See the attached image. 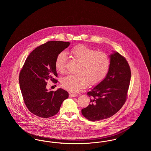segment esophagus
<instances>
[{
	"mask_svg": "<svg viewBox=\"0 0 151 151\" xmlns=\"http://www.w3.org/2000/svg\"><path fill=\"white\" fill-rule=\"evenodd\" d=\"M69 96H70V97H75L77 96V94L75 93H70L69 94Z\"/></svg>",
	"mask_w": 151,
	"mask_h": 151,
	"instance_id": "obj_1",
	"label": "esophagus"
}]
</instances>
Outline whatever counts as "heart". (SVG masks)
<instances>
[{
    "label": "heart",
    "instance_id": "b5f03b06",
    "mask_svg": "<svg viewBox=\"0 0 151 151\" xmlns=\"http://www.w3.org/2000/svg\"><path fill=\"white\" fill-rule=\"evenodd\" d=\"M70 54L74 61L79 62L76 74H68L62 78L60 84L64 88L77 92L80 89L90 85H96L100 83L107 74L110 65V58L103 51L79 45L70 51ZM67 56L64 51L58 54L55 67L60 73L66 71Z\"/></svg>",
    "mask_w": 151,
    "mask_h": 151
}]
</instances>
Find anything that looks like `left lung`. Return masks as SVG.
<instances>
[{
	"label": "left lung",
	"mask_w": 151,
	"mask_h": 151,
	"mask_svg": "<svg viewBox=\"0 0 151 151\" xmlns=\"http://www.w3.org/2000/svg\"><path fill=\"white\" fill-rule=\"evenodd\" d=\"M131 74L125 58L117 52L112 54L106 77L87 92L91 104L81 110L83 116L94 122L114 115L127 100Z\"/></svg>",
	"instance_id": "obj_1"
}]
</instances>
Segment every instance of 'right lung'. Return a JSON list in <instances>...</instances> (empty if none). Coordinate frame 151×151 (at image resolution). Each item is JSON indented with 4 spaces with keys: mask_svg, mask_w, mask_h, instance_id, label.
Segmentation results:
<instances>
[{
    "mask_svg": "<svg viewBox=\"0 0 151 151\" xmlns=\"http://www.w3.org/2000/svg\"><path fill=\"white\" fill-rule=\"evenodd\" d=\"M70 44L68 42L51 41L38 46L27 58L19 74V83L27 108L33 114L47 118L57 114L68 93L62 88L48 91L47 80L57 83L55 67L59 53Z\"/></svg>",
    "mask_w": 151,
    "mask_h": 151,
    "instance_id": "obj_1",
    "label": "right lung"
}]
</instances>
